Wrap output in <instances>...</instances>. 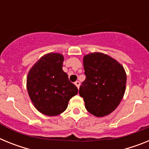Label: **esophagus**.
I'll list each match as a JSON object with an SVG mask.
<instances>
[{
	"mask_svg": "<svg viewBox=\"0 0 149 149\" xmlns=\"http://www.w3.org/2000/svg\"><path fill=\"white\" fill-rule=\"evenodd\" d=\"M74 84H75L76 86H77V88H79V87H80V85H81V83H80V81H75V82H74Z\"/></svg>",
	"mask_w": 149,
	"mask_h": 149,
	"instance_id": "1",
	"label": "esophagus"
}]
</instances>
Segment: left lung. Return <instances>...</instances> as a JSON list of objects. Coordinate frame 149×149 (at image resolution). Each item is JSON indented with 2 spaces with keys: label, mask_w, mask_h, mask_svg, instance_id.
<instances>
[{
  "label": "left lung",
  "mask_w": 149,
  "mask_h": 149,
  "mask_svg": "<svg viewBox=\"0 0 149 149\" xmlns=\"http://www.w3.org/2000/svg\"><path fill=\"white\" fill-rule=\"evenodd\" d=\"M86 79L79 94L85 107L97 117L108 115L116 108L125 91V71L123 66L108 55L89 54L84 57Z\"/></svg>",
  "instance_id": "1"
}]
</instances>
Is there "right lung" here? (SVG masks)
Listing matches in <instances>:
<instances>
[{
    "label": "right lung",
    "mask_w": 149,
    "mask_h": 149,
    "mask_svg": "<svg viewBox=\"0 0 149 149\" xmlns=\"http://www.w3.org/2000/svg\"><path fill=\"white\" fill-rule=\"evenodd\" d=\"M63 60L62 54H48L35 63L27 75L29 96L36 108L45 115L62 113L69 100L78 93L77 86L63 72Z\"/></svg>",
    "instance_id": "obj_1"
}]
</instances>
